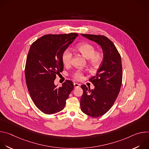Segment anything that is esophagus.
I'll list each match as a JSON object with an SVG mask.
<instances>
[{
  "label": "esophagus",
  "instance_id": "esophagus-1",
  "mask_svg": "<svg viewBox=\"0 0 149 149\" xmlns=\"http://www.w3.org/2000/svg\"><path fill=\"white\" fill-rule=\"evenodd\" d=\"M74 88H77V87H79L80 86V84H78V83H74Z\"/></svg>",
  "mask_w": 149,
  "mask_h": 149
}]
</instances>
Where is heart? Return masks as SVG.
<instances>
[{"label": "heart", "mask_w": 149, "mask_h": 149, "mask_svg": "<svg viewBox=\"0 0 149 149\" xmlns=\"http://www.w3.org/2000/svg\"><path fill=\"white\" fill-rule=\"evenodd\" d=\"M77 50L81 55L87 59H88L90 64L93 67H98L100 65L102 61L103 55L100 51H95V47L88 43H81L77 45ZM72 57V53L70 49H67L63 52L62 60L63 64L70 65ZM82 73L80 71H77L74 74V78L76 79H79L82 78Z\"/></svg>", "instance_id": "1"}]
</instances>
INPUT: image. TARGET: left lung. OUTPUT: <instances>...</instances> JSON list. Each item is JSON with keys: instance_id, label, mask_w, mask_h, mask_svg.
Listing matches in <instances>:
<instances>
[{"instance_id": "8db88e82", "label": "left lung", "mask_w": 149, "mask_h": 149, "mask_svg": "<svg viewBox=\"0 0 149 149\" xmlns=\"http://www.w3.org/2000/svg\"><path fill=\"white\" fill-rule=\"evenodd\" d=\"M95 42L102 48L103 59L99 69L91 81L95 88L81 86L83 94L80 105L82 111L93 117L107 113L114 103L120 91L122 82L121 59L113 42L103 35L81 34Z\"/></svg>"}]
</instances>
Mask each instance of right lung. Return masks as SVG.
<instances>
[{
    "label": "right lung",
    "mask_w": 149,
    "mask_h": 149,
    "mask_svg": "<svg viewBox=\"0 0 149 149\" xmlns=\"http://www.w3.org/2000/svg\"><path fill=\"white\" fill-rule=\"evenodd\" d=\"M78 36L76 33L46 35L30 47L25 66L26 83L33 102L46 114L62 110L74 89L71 81L66 80L57 87L54 80L63 69V52Z\"/></svg>",
    "instance_id": "right-lung-1"
}]
</instances>
